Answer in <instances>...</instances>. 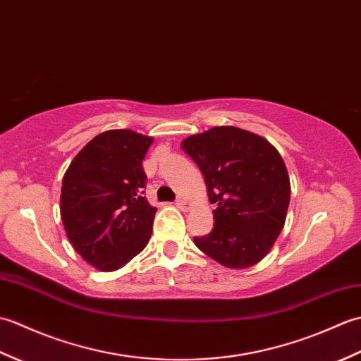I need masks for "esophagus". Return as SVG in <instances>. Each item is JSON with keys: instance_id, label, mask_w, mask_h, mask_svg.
Returning <instances> with one entry per match:
<instances>
[{"instance_id": "esophagus-1", "label": "esophagus", "mask_w": 361, "mask_h": 361, "mask_svg": "<svg viewBox=\"0 0 361 361\" xmlns=\"http://www.w3.org/2000/svg\"><path fill=\"white\" fill-rule=\"evenodd\" d=\"M175 204L178 206V208H180L181 211H189V208H190V203L186 200V198H183V197H180L178 200H176Z\"/></svg>"}]
</instances>
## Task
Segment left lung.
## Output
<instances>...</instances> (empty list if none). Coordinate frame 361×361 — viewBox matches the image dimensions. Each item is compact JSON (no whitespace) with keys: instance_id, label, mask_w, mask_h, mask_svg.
<instances>
[{"instance_id":"8db88e82","label":"left lung","mask_w":361,"mask_h":361,"mask_svg":"<svg viewBox=\"0 0 361 361\" xmlns=\"http://www.w3.org/2000/svg\"><path fill=\"white\" fill-rule=\"evenodd\" d=\"M181 149L204 176L214 229L197 248L234 270L260 262L278 239L290 203V178L279 152L265 137L233 126L186 137Z\"/></svg>"}]
</instances>
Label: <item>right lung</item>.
<instances>
[{
	"instance_id": "right-lung-1",
	"label": "right lung",
	"mask_w": 361,
	"mask_h": 361,
	"mask_svg": "<svg viewBox=\"0 0 361 361\" xmlns=\"http://www.w3.org/2000/svg\"><path fill=\"white\" fill-rule=\"evenodd\" d=\"M152 142L133 130H106L63 175L60 216L68 240L97 270H119L149 243L157 208L144 197L142 159Z\"/></svg>"
}]
</instances>
